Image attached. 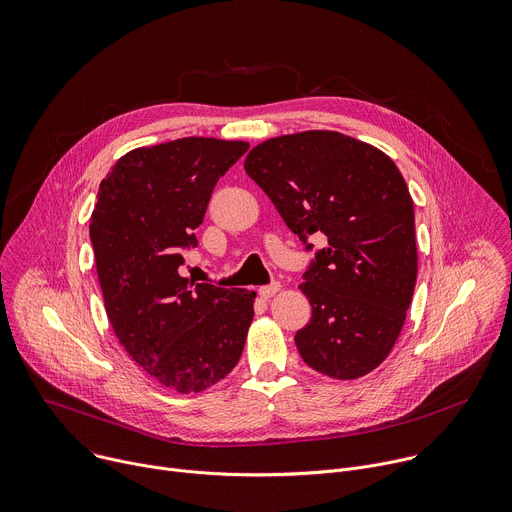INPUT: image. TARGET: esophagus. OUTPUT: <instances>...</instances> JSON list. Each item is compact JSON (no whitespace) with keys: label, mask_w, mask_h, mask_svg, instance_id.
Instances as JSON below:
<instances>
[{"label":"esophagus","mask_w":512,"mask_h":512,"mask_svg":"<svg viewBox=\"0 0 512 512\" xmlns=\"http://www.w3.org/2000/svg\"><path fill=\"white\" fill-rule=\"evenodd\" d=\"M278 290H280V284H278V282H272V284H268V286H262V288L258 290V294H260V298H270V296H274Z\"/></svg>","instance_id":"obj_1"}]
</instances>
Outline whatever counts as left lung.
Returning a JSON list of instances; mask_svg holds the SVG:
<instances>
[{"label": "left lung", "instance_id": "obj_1", "mask_svg": "<svg viewBox=\"0 0 512 512\" xmlns=\"http://www.w3.org/2000/svg\"><path fill=\"white\" fill-rule=\"evenodd\" d=\"M246 173L311 250L302 274L311 323L294 335L302 361L333 379H357L393 349L416 288L414 201L397 165L337 131H304L256 145Z\"/></svg>", "mask_w": 512, "mask_h": 512}]
</instances>
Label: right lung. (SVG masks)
I'll list each match as a JSON object with an SVG mask.
<instances>
[{
  "instance_id": "right-lung-1",
  "label": "right lung",
  "mask_w": 512,
  "mask_h": 512,
  "mask_svg": "<svg viewBox=\"0 0 512 512\" xmlns=\"http://www.w3.org/2000/svg\"><path fill=\"white\" fill-rule=\"evenodd\" d=\"M244 141L185 137L123 155L102 179L90 242L111 327L161 385L197 393L240 361L256 292L179 276L218 179Z\"/></svg>"
}]
</instances>
